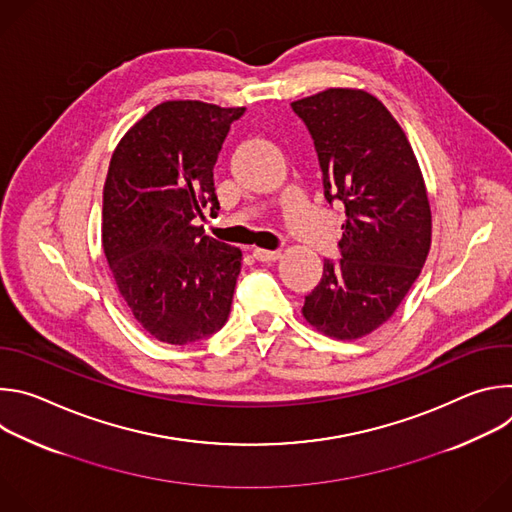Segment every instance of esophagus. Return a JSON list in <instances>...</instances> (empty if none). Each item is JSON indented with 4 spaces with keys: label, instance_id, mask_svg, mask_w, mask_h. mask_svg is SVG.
<instances>
[{
    "label": "esophagus",
    "instance_id": "1",
    "mask_svg": "<svg viewBox=\"0 0 512 512\" xmlns=\"http://www.w3.org/2000/svg\"><path fill=\"white\" fill-rule=\"evenodd\" d=\"M253 257L257 261H263V263H271V261H277L281 257L279 251H267V249H253Z\"/></svg>",
    "mask_w": 512,
    "mask_h": 512
}]
</instances>
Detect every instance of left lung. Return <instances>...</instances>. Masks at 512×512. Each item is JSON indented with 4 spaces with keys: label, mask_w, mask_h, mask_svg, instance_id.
<instances>
[{
    "label": "left lung",
    "mask_w": 512,
    "mask_h": 512,
    "mask_svg": "<svg viewBox=\"0 0 512 512\" xmlns=\"http://www.w3.org/2000/svg\"><path fill=\"white\" fill-rule=\"evenodd\" d=\"M318 154L324 198L340 200L342 259H324L304 318L354 340L385 324L421 273L431 245L425 182L405 131L373 95L326 89L291 103Z\"/></svg>",
    "instance_id": "8db88e82"
}]
</instances>
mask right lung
<instances>
[{"label": "right lung", "instance_id": "add662e5", "mask_svg": "<svg viewBox=\"0 0 512 512\" xmlns=\"http://www.w3.org/2000/svg\"><path fill=\"white\" fill-rule=\"evenodd\" d=\"M245 107L166 101L113 152L103 188V251L121 298L154 338L190 344L231 314L243 253L194 225L218 198L212 170Z\"/></svg>", "mask_w": 512, "mask_h": 512}]
</instances>
